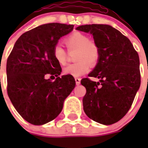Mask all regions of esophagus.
<instances>
[{"instance_id": "obj_1", "label": "esophagus", "mask_w": 148, "mask_h": 148, "mask_svg": "<svg viewBox=\"0 0 148 148\" xmlns=\"http://www.w3.org/2000/svg\"><path fill=\"white\" fill-rule=\"evenodd\" d=\"M75 83H76L77 85H79L81 83V78H75Z\"/></svg>"}]
</instances>
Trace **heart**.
<instances>
[{
  "mask_svg": "<svg viewBox=\"0 0 148 148\" xmlns=\"http://www.w3.org/2000/svg\"><path fill=\"white\" fill-rule=\"evenodd\" d=\"M64 43L68 51L76 50L75 64L68 65L64 69V74L79 77L89 71L90 64L95 65L100 56L99 47L95 40H90L85 34L80 32H74L64 39ZM53 55L58 64H66L67 53L61 46L56 45L53 48Z\"/></svg>",
  "mask_w": 148,
  "mask_h": 148,
  "instance_id": "1",
  "label": "heart"
}]
</instances>
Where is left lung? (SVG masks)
<instances>
[{
  "mask_svg": "<svg viewBox=\"0 0 148 148\" xmlns=\"http://www.w3.org/2000/svg\"><path fill=\"white\" fill-rule=\"evenodd\" d=\"M76 29L92 34L100 49L99 62L88 75L100 82L81 81L87 90L84 113L102 125L114 124L127 114L140 87L138 53L130 40L111 26L82 25Z\"/></svg>",
  "mask_w": 148,
  "mask_h": 148,
  "instance_id": "obj_1",
  "label": "left lung"
}]
</instances>
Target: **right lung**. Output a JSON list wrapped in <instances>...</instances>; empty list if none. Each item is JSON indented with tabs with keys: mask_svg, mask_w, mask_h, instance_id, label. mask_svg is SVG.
<instances>
[{
	"mask_svg": "<svg viewBox=\"0 0 148 148\" xmlns=\"http://www.w3.org/2000/svg\"><path fill=\"white\" fill-rule=\"evenodd\" d=\"M73 25L50 23L24 32L15 42L6 63L7 93L18 113L30 124L41 125L55 119L75 86L71 75L59 77L61 67L53 48ZM49 75L56 78L46 79Z\"/></svg>",
	"mask_w": 148,
	"mask_h": 148,
	"instance_id": "obj_1",
	"label": "right lung"
}]
</instances>
